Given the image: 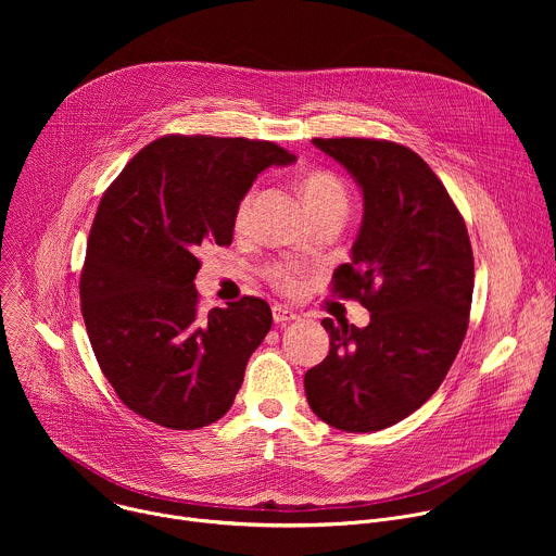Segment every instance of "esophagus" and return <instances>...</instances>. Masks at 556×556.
<instances>
[{
    "label": "esophagus",
    "mask_w": 556,
    "mask_h": 556,
    "mask_svg": "<svg viewBox=\"0 0 556 556\" xmlns=\"http://www.w3.org/2000/svg\"><path fill=\"white\" fill-rule=\"evenodd\" d=\"M296 319H299L296 312H292V309H288V307H283V305H275V307H273V321H275L277 326H286V324H292V321H296Z\"/></svg>",
    "instance_id": "obj_1"
}]
</instances>
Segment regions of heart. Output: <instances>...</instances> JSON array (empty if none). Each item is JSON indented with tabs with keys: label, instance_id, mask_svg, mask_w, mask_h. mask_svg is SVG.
<instances>
[{
	"label": "heart",
	"instance_id": "heart-1",
	"mask_svg": "<svg viewBox=\"0 0 556 556\" xmlns=\"http://www.w3.org/2000/svg\"><path fill=\"white\" fill-rule=\"evenodd\" d=\"M301 191H303V202H305L307 211L312 213V217L324 213V211H330V208H345L348 206L345 185L334 174H328V172H314V174H309L303 180ZM253 198H255L253 193H247L242 198V202L237 204L235 228H244L247 226L251 208H253ZM268 277L281 290L292 292V290L299 288V270L294 266L277 264V266H273L268 270Z\"/></svg>",
	"mask_w": 556,
	"mask_h": 556
}]
</instances>
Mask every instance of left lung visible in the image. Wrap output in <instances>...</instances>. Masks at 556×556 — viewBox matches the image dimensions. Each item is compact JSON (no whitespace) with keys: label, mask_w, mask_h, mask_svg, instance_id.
<instances>
[{"label":"left lung","mask_w":556,"mask_h":556,"mask_svg":"<svg viewBox=\"0 0 556 556\" xmlns=\"http://www.w3.org/2000/svg\"><path fill=\"white\" fill-rule=\"evenodd\" d=\"M363 191L352 262L332 292L369 309L365 328L324 319L330 352L305 371L309 409L334 429L367 433L420 409L451 369L472 299L466 224L440 178L405 144L314 138Z\"/></svg>","instance_id":"8db88e82"}]
</instances>
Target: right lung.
<instances>
[{"instance_id":"obj_1","label":"right lung","mask_w":556,"mask_h":556,"mask_svg":"<svg viewBox=\"0 0 556 556\" xmlns=\"http://www.w3.org/2000/svg\"><path fill=\"white\" fill-rule=\"evenodd\" d=\"M296 157L268 140L163 136L103 193L81 275V312L101 371L134 414L178 431L219 420L273 326L264 299L200 312L206 244L232 242L257 174Z\"/></svg>"}]
</instances>
